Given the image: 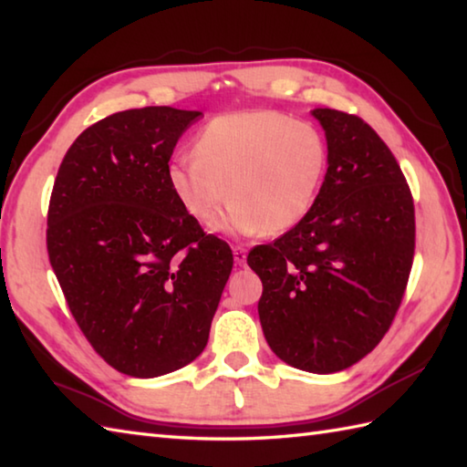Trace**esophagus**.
<instances>
[{
  "label": "esophagus",
  "mask_w": 467,
  "mask_h": 467,
  "mask_svg": "<svg viewBox=\"0 0 467 467\" xmlns=\"http://www.w3.org/2000/svg\"><path fill=\"white\" fill-rule=\"evenodd\" d=\"M233 253H234V263L236 265H244V261H246V249H244V246H241V244L233 246Z\"/></svg>",
  "instance_id": "obj_1"
}]
</instances>
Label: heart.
I'll return each mask as SVG.
<instances>
[{"label": "heart", "instance_id": "heart-1", "mask_svg": "<svg viewBox=\"0 0 467 467\" xmlns=\"http://www.w3.org/2000/svg\"><path fill=\"white\" fill-rule=\"evenodd\" d=\"M194 158H176L168 182L186 214L213 226L233 202L226 226L279 234L309 213L319 191L327 146L309 122L275 110L213 118L194 138Z\"/></svg>", "mask_w": 467, "mask_h": 467}]
</instances>
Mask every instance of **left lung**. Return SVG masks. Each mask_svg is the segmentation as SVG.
Masks as SVG:
<instances>
[{
    "label": "left lung",
    "mask_w": 467,
    "mask_h": 467,
    "mask_svg": "<svg viewBox=\"0 0 467 467\" xmlns=\"http://www.w3.org/2000/svg\"><path fill=\"white\" fill-rule=\"evenodd\" d=\"M329 166L313 206L246 256L275 355L335 373L373 351L398 315L415 253V208L393 152L363 118L319 108Z\"/></svg>",
    "instance_id": "left-lung-1"
}]
</instances>
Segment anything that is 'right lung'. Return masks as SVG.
Instances as JSON below:
<instances>
[{
  "instance_id": "right-lung-1",
  "label": "right lung",
  "mask_w": 467,
  "mask_h": 467,
  "mask_svg": "<svg viewBox=\"0 0 467 467\" xmlns=\"http://www.w3.org/2000/svg\"><path fill=\"white\" fill-rule=\"evenodd\" d=\"M202 112L146 106L76 138L47 206V256L84 337L116 371L158 377L202 353L233 251L168 182L178 138Z\"/></svg>"
}]
</instances>
